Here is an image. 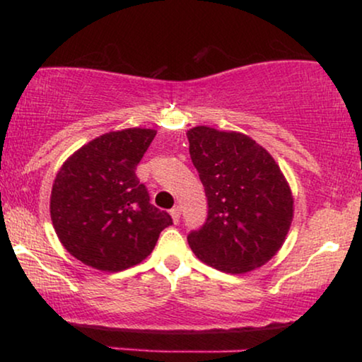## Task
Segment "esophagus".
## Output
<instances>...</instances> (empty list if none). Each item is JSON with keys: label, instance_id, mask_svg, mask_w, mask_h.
Returning a JSON list of instances; mask_svg holds the SVG:
<instances>
[{"label": "esophagus", "instance_id": "1", "mask_svg": "<svg viewBox=\"0 0 362 362\" xmlns=\"http://www.w3.org/2000/svg\"><path fill=\"white\" fill-rule=\"evenodd\" d=\"M170 214H171V217H173V222H175V224H177V222H180V217H181V209H180V206H175V207H173V209L170 211Z\"/></svg>", "mask_w": 362, "mask_h": 362}]
</instances>
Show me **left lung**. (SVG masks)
<instances>
[{"instance_id": "obj_1", "label": "left lung", "mask_w": 362, "mask_h": 362, "mask_svg": "<svg viewBox=\"0 0 362 362\" xmlns=\"http://www.w3.org/2000/svg\"><path fill=\"white\" fill-rule=\"evenodd\" d=\"M186 135L209 206L204 226L187 235L191 250L226 274L265 265L293 221V196L280 166L244 133L201 125Z\"/></svg>"}]
</instances>
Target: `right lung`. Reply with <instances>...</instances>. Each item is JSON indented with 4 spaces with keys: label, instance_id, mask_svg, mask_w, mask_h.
I'll return each mask as SVG.
<instances>
[{
    "label": "right lung",
    "instance_id": "obj_1",
    "mask_svg": "<svg viewBox=\"0 0 362 362\" xmlns=\"http://www.w3.org/2000/svg\"><path fill=\"white\" fill-rule=\"evenodd\" d=\"M156 130L125 128L97 136L64 161L51 192L54 230L69 254L92 269L120 272L145 260L171 216L150 204L135 171Z\"/></svg>",
    "mask_w": 362,
    "mask_h": 362
}]
</instances>
